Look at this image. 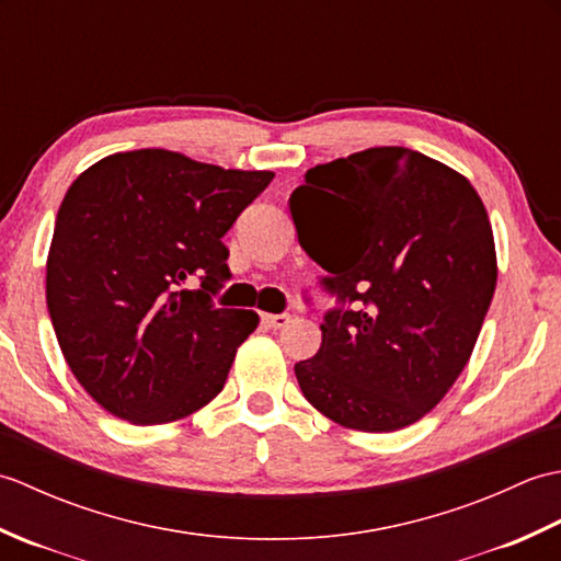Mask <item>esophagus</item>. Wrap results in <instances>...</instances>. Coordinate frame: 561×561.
Returning <instances> with one entry per match:
<instances>
[{"mask_svg":"<svg viewBox=\"0 0 561 561\" xmlns=\"http://www.w3.org/2000/svg\"><path fill=\"white\" fill-rule=\"evenodd\" d=\"M289 320H291L289 313H262V323H265L267 328H274V330L287 328Z\"/></svg>","mask_w":561,"mask_h":561,"instance_id":"34e87169","label":"esophagus"}]
</instances>
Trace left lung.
<instances>
[{
  "label": "left lung",
  "instance_id": "obj_1",
  "mask_svg": "<svg viewBox=\"0 0 561 561\" xmlns=\"http://www.w3.org/2000/svg\"><path fill=\"white\" fill-rule=\"evenodd\" d=\"M304 181L291 219L335 308L296 378L332 422L396 432L436 408L478 342L496 287L486 209L468 178L404 147L316 165Z\"/></svg>",
  "mask_w": 561,
  "mask_h": 561
}]
</instances>
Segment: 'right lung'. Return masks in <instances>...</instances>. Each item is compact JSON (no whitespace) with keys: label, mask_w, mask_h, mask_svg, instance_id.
<instances>
[{"label":"right lung","mask_w":561,"mask_h":561,"mask_svg":"<svg viewBox=\"0 0 561 561\" xmlns=\"http://www.w3.org/2000/svg\"><path fill=\"white\" fill-rule=\"evenodd\" d=\"M165 149L113 153L59 205L47 311L65 359L101 408L165 424L221 392L255 311L214 304L229 279L221 238L272 183ZM197 278V290H183Z\"/></svg>","instance_id":"1"}]
</instances>
